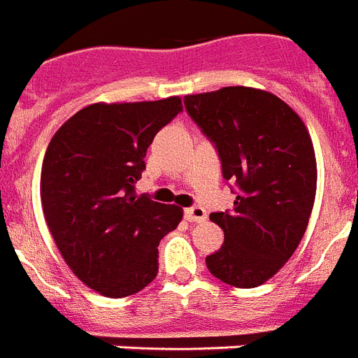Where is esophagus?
Returning a JSON list of instances; mask_svg holds the SVG:
<instances>
[{"label":"esophagus","instance_id":"esophagus-1","mask_svg":"<svg viewBox=\"0 0 358 358\" xmlns=\"http://www.w3.org/2000/svg\"><path fill=\"white\" fill-rule=\"evenodd\" d=\"M185 217L190 222H204L206 221V210L203 206H192L185 210Z\"/></svg>","mask_w":358,"mask_h":358}]
</instances>
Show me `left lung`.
Instances as JSON below:
<instances>
[{
    "label": "left lung",
    "instance_id": "8db88e82",
    "mask_svg": "<svg viewBox=\"0 0 358 358\" xmlns=\"http://www.w3.org/2000/svg\"><path fill=\"white\" fill-rule=\"evenodd\" d=\"M185 106L215 143L224 179L239 186L234 208L210 215L224 243L206 266L235 288H257L288 262L308 228L317 192L310 132L292 106L261 88L192 94Z\"/></svg>",
    "mask_w": 358,
    "mask_h": 358
}]
</instances>
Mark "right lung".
I'll return each mask as SVG.
<instances>
[{"label": "right lung", "instance_id": "1", "mask_svg": "<svg viewBox=\"0 0 358 358\" xmlns=\"http://www.w3.org/2000/svg\"><path fill=\"white\" fill-rule=\"evenodd\" d=\"M181 97L94 103L57 128L41 166V206L54 243L81 282L105 297L141 292L157 277V246L182 208L136 194L155 134Z\"/></svg>", "mask_w": 358, "mask_h": 358}]
</instances>
